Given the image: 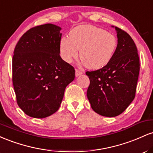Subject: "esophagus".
<instances>
[{"mask_svg":"<svg viewBox=\"0 0 153 153\" xmlns=\"http://www.w3.org/2000/svg\"><path fill=\"white\" fill-rule=\"evenodd\" d=\"M82 72L80 71V70H78V69H76L75 70V76L76 77H78L79 75H80L82 74Z\"/></svg>","mask_w":153,"mask_h":153,"instance_id":"esophagus-1","label":"esophagus"}]
</instances>
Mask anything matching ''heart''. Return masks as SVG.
I'll return each mask as SVG.
<instances>
[{"label":"heart","mask_w":153,"mask_h":153,"mask_svg":"<svg viewBox=\"0 0 153 153\" xmlns=\"http://www.w3.org/2000/svg\"><path fill=\"white\" fill-rule=\"evenodd\" d=\"M117 47L114 35L104 29L91 25L74 28L69 37L59 42V54L65 62L71 63L78 55L85 66L91 70H99L108 64Z\"/></svg>","instance_id":"heart-1"}]
</instances>
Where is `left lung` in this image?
<instances>
[{
	"mask_svg": "<svg viewBox=\"0 0 153 153\" xmlns=\"http://www.w3.org/2000/svg\"><path fill=\"white\" fill-rule=\"evenodd\" d=\"M115 28L117 47L108 65L98 71L86 72L90 79L87 97L92 109L107 117H117L134 99L140 72L137 49L131 37Z\"/></svg>",
	"mask_w": 153,
	"mask_h": 153,
	"instance_id": "1",
	"label": "left lung"
}]
</instances>
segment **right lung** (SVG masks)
<instances>
[{"label": "right lung", "instance_id": "1", "mask_svg": "<svg viewBox=\"0 0 153 153\" xmlns=\"http://www.w3.org/2000/svg\"><path fill=\"white\" fill-rule=\"evenodd\" d=\"M62 28L37 26L21 37L13 52V84L17 103L26 115L42 119L60 106L75 69L59 56Z\"/></svg>", "mask_w": 153, "mask_h": 153}]
</instances>
